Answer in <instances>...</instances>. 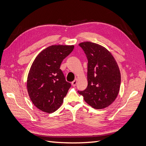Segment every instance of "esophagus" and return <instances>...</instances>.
<instances>
[{"instance_id":"34e87169","label":"esophagus","mask_w":146,"mask_h":146,"mask_svg":"<svg viewBox=\"0 0 146 146\" xmlns=\"http://www.w3.org/2000/svg\"><path fill=\"white\" fill-rule=\"evenodd\" d=\"M77 81H78V80H77V78H76V79H75V80L72 82V85L73 86H76V85H77Z\"/></svg>"}]
</instances>
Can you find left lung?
Returning <instances> with one entry per match:
<instances>
[{
	"label": "left lung",
	"mask_w": 146,
	"mask_h": 146,
	"mask_svg": "<svg viewBox=\"0 0 146 146\" xmlns=\"http://www.w3.org/2000/svg\"><path fill=\"white\" fill-rule=\"evenodd\" d=\"M80 46L88 59V86L78 91L84 100L95 109L108 107L115 100L121 85V73L117 63L105 47L89 41Z\"/></svg>",
	"instance_id": "8db88e82"
}]
</instances>
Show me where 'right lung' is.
Here are the masks:
<instances>
[{
  "label": "right lung",
  "instance_id": "add662e5",
  "mask_svg": "<svg viewBox=\"0 0 146 146\" xmlns=\"http://www.w3.org/2000/svg\"><path fill=\"white\" fill-rule=\"evenodd\" d=\"M74 48L73 45L48 47L39 53L31 66L27 91L34 105L44 112L51 113L58 110L71 86L60 68Z\"/></svg>",
  "mask_w": 146,
  "mask_h": 146
}]
</instances>
